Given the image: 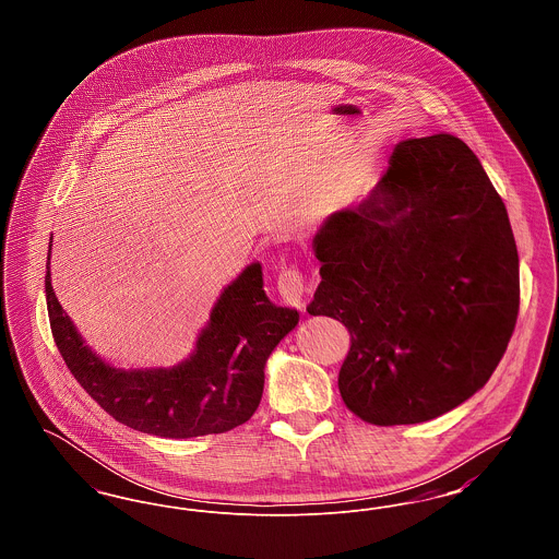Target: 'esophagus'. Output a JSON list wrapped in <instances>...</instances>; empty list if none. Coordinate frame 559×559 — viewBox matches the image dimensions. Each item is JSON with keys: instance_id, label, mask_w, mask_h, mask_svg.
<instances>
[{"instance_id": "1", "label": "esophagus", "mask_w": 559, "mask_h": 559, "mask_svg": "<svg viewBox=\"0 0 559 559\" xmlns=\"http://www.w3.org/2000/svg\"><path fill=\"white\" fill-rule=\"evenodd\" d=\"M276 289H278L281 299H283L287 306L304 308L306 285H304V276H301L297 270H285V272H281L278 283H276Z\"/></svg>"}]
</instances>
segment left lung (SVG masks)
<instances>
[{
  "mask_svg": "<svg viewBox=\"0 0 559 559\" xmlns=\"http://www.w3.org/2000/svg\"><path fill=\"white\" fill-rule=\"evenodd\" d=\"M312 317L344 322L347 408L372 426L436 419L501 362L520 308L506 203L451 133L399 144L388 174L312 240Z\"/></svg>",
  "mask_w": 559,
  "mask_h": 559,
  "instance_id": "8db88e82",
  "label": "left lung"
}]
</instances>
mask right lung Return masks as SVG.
Returning <instances> with one entry per match:
<instances>
[{
  "label": "right lung",
  "mask_w": 559,
  "mask_h": 559,
  "mask_svg": "<svg viewBox=\"0 0 559 559\" xmlns=\"http://www.w3.org/2000/svg\"><path fill=\"white\" fill-rule=\"evenodd\" d=\"M46 264V301L53 342L81 388L112 419L159 438L224 433L249 421L264 392L267 358L299 322L295 308L264 292L262 264L251 262L213 304L187 358L174 367L121 369L85 344L62 310Z\"/></svg>",
  "instance_id": "1"
}]
</instances>
